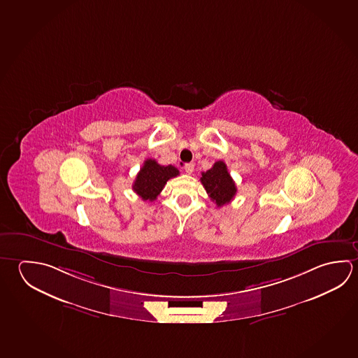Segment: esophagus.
I'll return each instance as SVG.
<instances>
[{
    "mask_svg": "<svg viewBox=\"0 0 358 358\" xmlns=\"http://www.w3.org/2000/svg\"><path fill=\"white\" fill-rule=\"evenodd\" d=\"M194 164H185V166H183V170H185V172H186V173H188V175H191V173L194 172Z\"/></svg>",
    "mask_w": 358,
    "mask_h": 358,
    "instance_id": "34e87169",
    "label": "esophagus"
}]
</instances>
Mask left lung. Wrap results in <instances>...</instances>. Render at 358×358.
I'll list each match as a JSON object with an SVG mask.
<instances>
[{"mask_svg": "<svg viewBox=\"0 0 358 358\" xmlns=\"http://www.w3.org/2000/svg\"><path fill=\"white\" fill-rule=\"evenodd\" d=\"M201 183L206 189L208 197L215 202L217 207L229 203L236 194V186L232 180L225 162H215L213 169L201 173Z\"/></svg>", "mask_w": 358, "mask_h": 358, "instance_id": "obj_1", "label": "left lung"}]
</instances>
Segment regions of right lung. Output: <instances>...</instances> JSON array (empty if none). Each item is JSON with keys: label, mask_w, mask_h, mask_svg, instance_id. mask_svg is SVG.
<instances>
[{"label": "right lung", "mask_w": 358, "mask_h": 358, "mask_svg": "<svg viewBox=\"0 0 358 358\" xmlns=\"http://www.w3.org/2000/svg\"><path fill=\"white\" fill-rule=\"evenodd\" d=\"M178 175L180 171L172 164L161 166L156 159H145L133 183V191L143 201H155L167 181Z\"/></svg>", "instance_id": "right-lung-1"}]
</instances>
